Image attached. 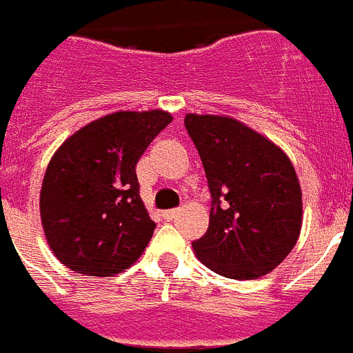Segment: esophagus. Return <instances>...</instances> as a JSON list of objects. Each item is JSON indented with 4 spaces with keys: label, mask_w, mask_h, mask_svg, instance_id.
<instances>
[{
    "label": "esophagus",
    "mask_w": 353,
    "mask_h": 353,
    "mask_svg": "<svg viewBox=\"0 0 353 353\" xmlns=\"http://www.w3.org/2000/svg\"><path fill=\"white\" fill-rule=\"evenodd\" d=\"M179 212H181V210H179V208L165 210V212H163V219H167V221H172V219H176L177 215H179Z\"/></svg>",
    "instance_id": "34e87169"
}]
</instances>
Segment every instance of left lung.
I'll use <instances>...</instances> for the list:
<instances>
[{"label":"left lung","mask_w":353,"mask_h":353,"mask_svg":"<svg viewBox=\"0 0 353 353\" xmlns=\"http://www.w3.org/2000/svg\"><path fill=\"white\" fill-rule=\"evenodd\" d=\"M210 194L208 230L192 242L221 276L253 280L283 262L301 230V188L291 159L265 136L230 117L186 114Z\"/></svg>","instance_id":"1"}]
</instances>
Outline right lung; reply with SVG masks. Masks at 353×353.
I'll return each instance as SVG.
<instances>
[{
  "label": "right lung",
  "mask_w": 353,
  "mask_h": 353,
  "mask_svg": "<svg viewBox=\"0 0 353 353\" xmlns=\"http://www.w3.org/2000/svg\"><path fill=\"white\" fill-rule=\"evenodd\" d=\"M172 121L168 112L118 111L71 134L50 159L41 222L50 250L84 276L131 268L152 239L136 165Z\"/></svg>",
  "instance_id": "obj_1"
}]
</instances>
